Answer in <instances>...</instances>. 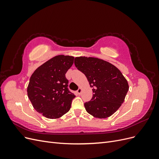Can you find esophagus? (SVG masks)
Instances as JSON below:
<instances>
[{
  "mask_svg": "<svg viewBox=\"0 0 159 159\" xmlns=\"http://www.w3.org/2000/svg\"><path fill=\"white\" fill-rule=\"evenodd\" d=\"M81 91H82V89H81V88H80L78 90H77V93H78L79 95H80L81 93Z\"/></svg>",
  "mask_w": 159,
  "mask_h": 159,
  "instance_id": "1",
  "label": "esophagus"
}]
</instances>
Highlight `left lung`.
<instances>
[{
    "label": "left lung",
    "instance_id": "left-lung-1",
    "mask_svg": "<svg viewBox=\"0 0 159 159\" xmlns=\"http://www.w3.org/2000/svg\"><path fill=\"white\" fill-rule=\"evenodd\" d=\"M74 64L93 88L92 98L84 103L87 112L99 119L116 112L129 90L127 81L120 70L108 61L93 57H76Z\"/></svg>",
    "mask_w": 159,
    "mask_h": 159
}]
</instances>
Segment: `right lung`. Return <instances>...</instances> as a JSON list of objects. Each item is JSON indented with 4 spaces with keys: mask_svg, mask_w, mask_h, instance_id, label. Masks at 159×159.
<instances>
[{
    "mask_svg": "<svg viewBox=\"0 0 159 159\" xmlns=\"http://www.w3.org/2000/svg\"><path fill=\"white\" fill-rule=\"evenodd\" d=\"M74 57L58 55L34 71L27 88L28 98L37 112L48 119H57L69 111L75 95L68 88L66 74Z\"/></svg>",
    "mask_w": 159,
    "mask_h": 159,
    "instance_id": "add662e5",
    "label": "right lung"
}]
</instances>
